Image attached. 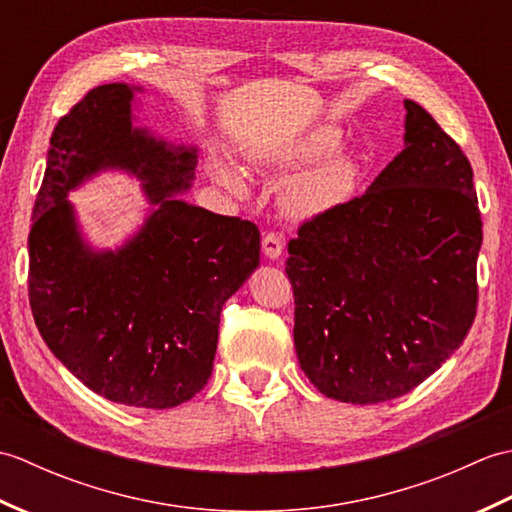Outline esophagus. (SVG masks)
<instances>
[{"mask_svg": "<svg viewBox=\"0 0 512 512\" xmlns=\"http://www.w3.org/2000/svg\"><path fill=\"white\" fill-rule=\"evenodd\" d=\"M262 250L268 259H279L284 253V237L279 233H266L262 239Z\"/></svg>", "mask_w": 512, "mask_h": 512, "instance_id": "1", "label": "esophagus"}]
</instances>
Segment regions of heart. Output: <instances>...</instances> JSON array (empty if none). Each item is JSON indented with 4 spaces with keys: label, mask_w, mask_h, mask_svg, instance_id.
<instances>
[{
    "label": "heart",
    "mask_w": 512,
    "mask_h": 512,
    "mask_svg": "<svg viewBox=\"0 0 512 512\" xmlns=\"http://www.w3.org/2000/svg\"><path fill=\"white\" fill-rule=\"evenodd\" d=\"M341 138L343 132L339 127L314 125L295 136L279 140V143H270L250 151L246 156V165L253 169L292 171L317 161V166L297 173L286 184L284 206L295 217H319L339 209L350 200L358 182V165L352 156H330L341 145ZM325 155L329 158L325 159ZM211 171L215 180L224 184L226 189L235 193L246 191L244 176L231 162L215 160Z\"/></svg>",
    "instance_id": "heart-1"
}]
</instances>
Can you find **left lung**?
<instances>
[{
	"instance_id": "1",
	"label": "left lung",
	"mask_w": 512,
	"mask_h": 512,
	"mask_svg": "<svg viewBox=\"0 0 512 512\" xmlns=\"http://www.w3.org/2000/svg\"><path fill=\"white\" fill-rule=\"evenodd\" d=\"M405 147L361 195L288 244L295 350L323 396L407 394L458 350L477 308L482 217L473 169L418 103Z\"/></svg>"
}]
</instances>
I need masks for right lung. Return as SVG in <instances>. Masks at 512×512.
<instances>
[{
	"mask_svg": "<svg viewBox=\"0 0 512 512\" xmlns=\"http://www.w3.org/2000/svg\"><path fill=\"white\" fill-rule=\"evenodd\" d=\"M138 85H99L57 123L32 209L28 295L50 352L96 394L171 409L213 372L220 312L259 266V228L178 198L198 147L136 127ZM103 170L144 182V224L116 249L84 239L67 200Z\"/></svg>",
	"mask_w": 512,
	"mask_h": 512,
	"instance_id": "right-lung-1",
	"label": "right lung"
}]
</instances>
